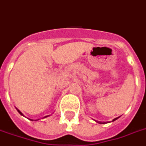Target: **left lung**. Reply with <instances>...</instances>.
<instances>
[{
    "mask_svg": "<svg viewBox=\"0 0 146 146\" xmlns=\"http://www.w3.org/2000/svg\"><path fill=\"white\" fill-rule=\"evenodd\" d=\"M118 118H119V117H118V118H114V119H113V120H112V121H114L117 120V119H118ZM97 122H98V121H97ZM98 123H100V124H106V122H98Z\"/></svg>",
    "mask_w": 146,
    "mask_h": 146,
    "instance_id": "8db88e82",
    "label": "left lung"
}]
</instances>
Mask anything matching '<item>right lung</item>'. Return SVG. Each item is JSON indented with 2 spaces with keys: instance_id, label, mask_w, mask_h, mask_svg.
<instances>
[{
  "instance_id": "right-lung-1",
  "label": "right lung",
  "mask_w": 146,
  "mask_h": 146,
  "mask_svg": "<svg viewBox=\"0 0 146 146\" xmlns=\"http://www.w3.org/2000/svg\"><path fill=\"white\" fill-rule=\"evenodd\" d=\"M18 110V112H19V113H20V114H21V115H23V114H22V112H20V111H19V110ZM46 117H48V116H46V117H44V118H46ZM31 121H33V120H31Z\"/></svg>"
}]
</instances>
